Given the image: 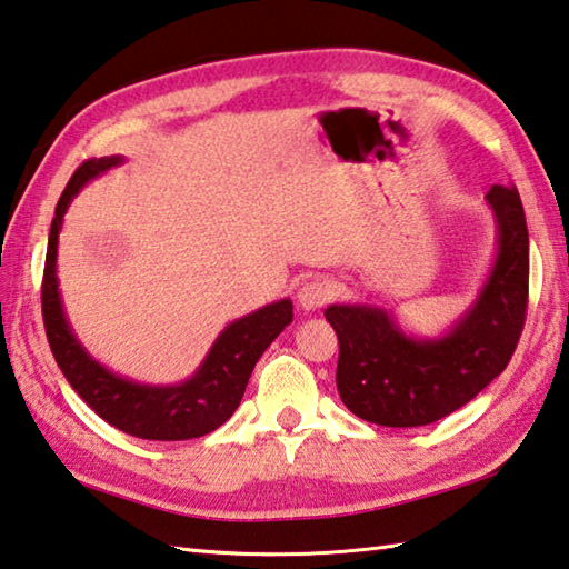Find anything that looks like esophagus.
Segmentation results:
<instances>
[{
    "label": "esophagus",
    "instance_id": "esophagus-1",
    "mask_svg": "<svg viewBox=\"0 0 569 569\" xmlns=\"http://www.w3.org/2000/svg\"><path fill=\"white\" fill-rule=\"evenodd\" d=\"M332 298V286L322 278H310L298 288V306L303 310H318Z\"/></svg>",
    "mask_w": 569,
    "mask_h": 569
}]
</instances>
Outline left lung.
<instances>
[{
    "label": "left lung",
    "mask_w": 569,
    "mask_h": 569,
    "mask_svg": "<svg viewBox=\"0 0 569 569\" xmlns=\"http://www.w3.org/2000/svg\"><path fill=\"white\" fill-rule=\"evenodd\" d=\"M486 202L498 224L493 269L447 336H405L375 306H328L338 332V392L355 417L380 427H425L461 409L506 370L528 310L530 249L516 187L493 184Z\"/></svg>",
    "instance_id": "left-lung-1"
}]
</instances>
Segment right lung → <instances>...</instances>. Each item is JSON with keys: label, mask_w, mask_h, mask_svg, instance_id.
<instances>
[{"label": "right lung", "mask_w": 569, "mask_h": 569, "mask_svg": "<svg viewBox=\"0 0 569 569\" xmlns=\"http://www.w3.org/2000/svg\"><path fill=\"white\" fill-rule=\"evenodd\" d=\"M122 158L86 160L66 184L56 204V214L49 231L47 266L41 281V313L51 352L61 372L78 397L91 407L110 427L150 441H182L197 439L219 429L237 411L243 389L249 385L256 362L263 350L281 336V330L293 320V303L288 298L263 306L253 313L219 332L199 370L182 385L152 387L138 385L126 377L113 375L83 350L66 320L59 278H56V249L66 209L86 182L103 174Z\"/></svg>", "instance_id": "1"}]
</instances>
